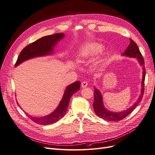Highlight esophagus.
Returning <instances> with one entry per match:
<instances>
[{
  "instance_id": "obj_1",
  "label": "esophagus",
  "mask_w": 155,
  "mask_h": 155,
  "mask_svg": "<svg viewBox=\"0 0 155 155\" xmlns=\"http://www.w3.org/2000/svg\"><path fill=\"white\" fill-rule=\"evenodd\" d=\"M87 85H88V83H87L85 81L82 82V84H81V86H82V87H83V88H84V87H86Z\"/></svg>"
}]
</instances>
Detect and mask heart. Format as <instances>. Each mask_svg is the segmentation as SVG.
<instances>
[{"label": "heart", "mask_w": 155, "mask_h": 155, "mask_svg": "<svg viewBox=\"0 0 155 155\" xmlns=\"http://www.w3.org/2000/svg\"><path fill=\"white\" fill-rule=\"evenodd\" d=\"M103 49L102 44L99 43H91L87 44L80 49L78 56L82 59H90L96 56ZM103 62V59H99L94 63V65L99 66Z\"/></svg>", "instance_id": "heart-1"}]
</instances>
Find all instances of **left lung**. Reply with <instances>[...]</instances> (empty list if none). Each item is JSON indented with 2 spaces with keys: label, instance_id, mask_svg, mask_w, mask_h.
<instances>
[{
  "label": "left lung",
  "instance_id": "obj_1",
  "mask_svg": "<svg viewBox=\"0 0 155 155\" xmlns=\"http://www.w3.org/2000/svg\"><path fill=\"white\" fill-rule=\"evenodd\" d=\"M130 43L129 45L127 47V49L125 52L122 54V56H127L129 58H137V61L139 64L143 67V78H142V82H141V91L140 94L136 101L134 103V104L128 108L127 110L121 111V112H114L108 110H107L104 107L103 96L101 92L96 89L94 87V101L93 103V107L94 111H95L96 115L100 117L101 118H103L106 121H110V122H118L123 118H125L127 116L129 115L130 113L132 112V111L136 108L139 103L142 100L144 94V80H145V75H146V70L144 67V61L143 58L142 54L139 51L137 45L136 44L135 42H134L132 39L130 38Z\"/></svg>",
  "mask_w": 155,
  "mask_h": 155
}]
</instances>
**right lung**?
Masks as SVG:
<instances>
[{
  "label": "right lung",
  "instance_id": "add662e5",
  "mask_svg": "<svg viewBox=\"0 0 155 155\" xmlns=\"http://www.w3.org/2000/svg\"><path fill=\"white\" fill-rule=\"evenodd\" d=\"M64 37V33H56V34L40 38L35 42L27 45L19 54L15 66H17L26 60L31 58L52 54L54 51L53 48L57 45L58 42L63 38ZM80 87V82L79 81L75 82L67 86L62 99L58 106L57 108L49 115L37 117L30 116L27 113H25L26 115L34 122L42 125H51L57 122L64 116L71 96L73 95V94L79 91Z\"/></svg>",
  "mask_w": 155,
  "mask_h": 155
}]
</instances>
